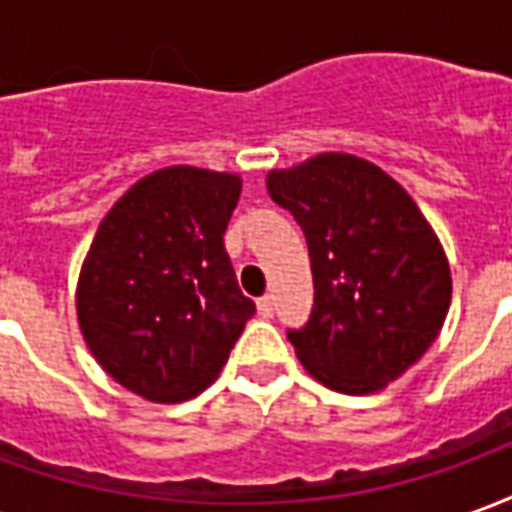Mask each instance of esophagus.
I'll use <instances>...</instances> for the list:
<instances>
[{
    "mask_svg": "<svg viewBox=\"0 0 512 512\" xmlns=\"http://www.w3.org/2000/svg\"><path fill=\"white\" fill-rule=\"evenodd\" d=\"M257 312H260L263 318H271V315H274V296H271V293H266L263 299H257Z\"/></svg>",
    "mask_w": 512,
    "mask_h": 512,
    "instance_id": "esophagus-1",
    "label": "esophagus"
}]
</instances>
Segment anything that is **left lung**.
I'll return each instance as SVG.
<instances>
[{
	"label": "left lung",
	"instance_id": "left-lung-1",
	"mask_svg": "<svg viewBox=\"0 0 512 512\" xmlns=\"http://www.w3.org/2000/svg\"><path fill=\"white\" fill-rule=\"evenodd\" d=\"M310 246L315 307L290 332L315 381L376 395L439 337L452 299L450 260L425 213L392 175L351 153H318L266 175Z\"/></svg>",
	"mask_w": 512,
	"mask_h": 512
}]
</instances>
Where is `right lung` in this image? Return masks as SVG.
Returning a JSON list of instances; mask_svg holds the SVG:
<instances>
[{"instance_id": "1", "label": "right lung", "mask_w": 512, "mask_h": 512, "mask_svg": "<svg viewBox=\"0 0 512 512\" xmlns=\"http://www.w3.org/2000/svg\"><path fill=\"white\" fill-rule=\"evenodd\" d=\"M238 197V172L156 169L112 205L84 255V343L104 373L150 403L200 395L255 315L224 249Z\"/></svg>"}]
</instances>
